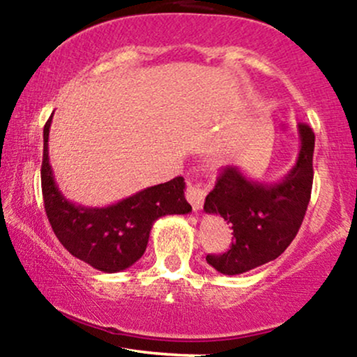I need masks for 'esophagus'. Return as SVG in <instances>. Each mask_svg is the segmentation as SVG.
<instances>
[{"mask_svg":"<svg viewBox=\"0 0 357 357\" xmlns=\"http://www.w3.org/2000/svg\"><path fill=\"white\" fill-rule=\"evenodd\" d=\"M185 197H187V200H189L192 209L194 211L202 209L204 197H206V190H204L202 183H190V182L187 183Z\"/></svg>","mask_w":357,"mask_h":357,"instance_id":"34e87169","label":"esophagus"}]
</instances>
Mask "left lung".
Listing matches in <instances>:
<instances>
[{"instance_id":"8db88e82","label":"left lung","mask_w":357,"mask_h":357,"mask_svg":"<svg viewBox=\"0 0 357 357\" xmlns=\"http://www.w3.org/2000/svg\"><path fill=\"white\" fill-rule=\"evenodd\" d=\"M300 151L291 170L278 182H258L241 168L226 167L204 202L207 214L231 224L232 244L222 255H207L222 275H239L273 261L290 246L302 226L314 182L315 135L300 123Z\"/></svg>"}]
</instances>
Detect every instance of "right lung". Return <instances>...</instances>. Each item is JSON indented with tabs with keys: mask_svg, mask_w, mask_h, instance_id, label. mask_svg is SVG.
Returning <instances> with one entry per match:
<instances>
[{
	"mask_svg": "<svg viewBox=\"0 0 357 357\" xmlns=\"http://www.w3.org/2000/svg\"><path fill=\"white\" fill-rule=\"evenodd\" d=\"M50 123L43 128L42 194L49 222L62 246L104 273H116L135 265L146 250L150 231L158 218L189 214L183 177L148 187L107 207L75 206L55 183L49 162Z\"/></svg>",
	"mask_w": 357,
	"mask_h": 357,
	"instance_id": "1",
	"label": "right lung"
}]
</instances>
